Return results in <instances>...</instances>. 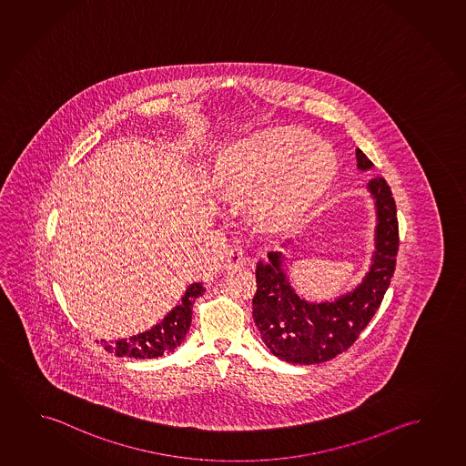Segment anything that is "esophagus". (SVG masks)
I'll list each match as a JSON object with an SVG mask.
<instances>
[{
  "mask_svg": "<svg viewBox=\"0 0 466 466\" xmlns=\"http://www.w3.org/2000/svg\"><path fill=\"white\" fill-rule=\"evenodd\" d=\"M246 264V258H244V251L241 248H231L227 252V256H225V267L227 268H238V267H243Z\"/></svg>",
  "mask_w": 466,
  "mask_h": 466,
  "instance_id": "34e87169",
  "label": "esophagus"
}]
</instances>
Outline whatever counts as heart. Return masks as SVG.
Here are the masks:
<instances>
[{
	"instance_id": "obj_1",
	"label": "heart",
	"mask_w": 466,
	"mask_h": 466,
	"mask_svg": "<svg viewBox=\"0 0 466 466\" xmlns=\"http://www.w3.org/2000/svg\"><path fill=\"white\" fill-rule=\"evenodd\" d=\"M337 175L329 144L304 129L274 127L223 148L212 167V187L228 202L254 199L256 222L279 229L314 208Z\"/></svg>"
}]
</instances>
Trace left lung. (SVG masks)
<instances>
[{"label": "left lung", "mask_w": 466, "mask_h": 466, "mask_svg": "<svg viewBox=\"0 0 466 466\" xmlns=\"http://www.w3.org/2000/svg\"><path fill=\"white\" fill-rule=\"evenodd\" d=\"M356 162L358 170L374 167L360 148ZM366 189L376 208L374 252L370 270L356 289L330 301H308L291 287L283 252H268L258 260L252 318L266 347L279 360L308 366L330 361L355 343L382 303L399 252L397 208L384 177L370 179Z\"/></svg>", "instance_id": "obj_1"}]
</instances>
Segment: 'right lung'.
<instances>
[{
  "label": "right lung",
  "mask_w": 466,
  "mask_h": 466,
  "mask_svg": "<svg viewBox=\"0 0 466 466\" xmlns=\"http://www.w3.org/2000/svg\"><path fill=\"white\" fill-rule=\"evenodd\" d=\"M206 293L202 283H192L186 289L185 296L173 309L146 332L137 333L121 340H102L105 350L119 358L152 360L175 351L186 339L192 319V306L199 296Z\"/></svg>",
  "instance_id": "1"
}]
</instances>
